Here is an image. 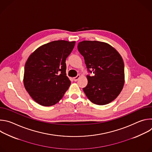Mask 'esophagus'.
Wrapping results in <instances>:
<instances>
[{
  "label": "esophagus",
  "mask_w": 152,
  "mask_h": 152,
  "mask_svg": "<svg viewBox=\"0 0 152 152\" xmlns=\"http://www.w3.org/2000/svg\"><path fill=\"white\" fill-rule=\"evenodd\" d=\"M80 77V75H78L76 77H75L73 78V79H74L75 81H77Z\"/></svg>",
  "instance_id": "esophagus-1"
}]
</instances>
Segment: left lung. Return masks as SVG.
Returning a JSON list of instances; mask_svg holds the SVG:
<instances>
[{"mask_svg": "<svg viewBox=\"0 0 152 152\" xmlns=\"http://www.w3.org/2000/svg\"><path fill=\"white\" fill-rule=\"evenodd\" d=\"M78 50L84 57L88 70L94 76H87L88 84L83 90L93 103L104 105L115 100L124 83L123 58L118 51L106 42L98 41L79 42Z\"/></svg>", "mask_w": 152, "mask_h": 152, "instance_id": "8db88e82", "label": "left lung"}]
</instances>
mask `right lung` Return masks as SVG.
I'll return each mask as SVG.
<instances>
[{"instance_id": "obj_1", "label": "right lung", "mask_w": 152, "mask_h": 152, "mask_svg": "<svg viewBox=\"0 0 152 152\" xmlns=\"http://www.w3.org/2000/svg\"><path fill=\"white\" fill-rule=\"evenodd\" d=\"M75 42L53 41L37 48L28 58L23 84L32 99L39 104H55L69 89L71 82L66 75V60Z\"/></svg>"}]
</instances>
